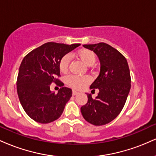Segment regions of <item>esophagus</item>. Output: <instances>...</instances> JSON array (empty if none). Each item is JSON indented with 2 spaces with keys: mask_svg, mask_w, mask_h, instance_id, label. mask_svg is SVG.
Returning a JSON list of instances; mask_svg holds the SVG:
<instances>
[{
  "mask_svg": "<svg viewBox=\"0 0 156 156\" xmlns=\"http://www.w3.org/2000/svg\"><path fill=\"white\" fill-rule=\"evenodd\" d=\"M78 93H79V92H78V91H76V90H73V96L76 95V94H78Z\"/></svg>",
  "mask_w": 156,
  "mask_h": 156,
  "instance_id": "esophagus-1",
  "label": "esophagus"
}]
</instances>
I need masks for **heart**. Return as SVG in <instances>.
I'll use <instances>...</instances> for the list:
<instances>
[{
	"instance_id": "1",
	"label": "heart",
	"mask_w": 156,
	"mask_h": 156,
	"mask_svg": "<svg viewBox=\"0 0 156 156\" xmlns=\"http://www.w3.org/2000/svg\"><path fill=\"white\" fill-rule=\"evenodd\" d=\"M76 56L87 66H92L96 62V54L92 51L89 49H81L76 53ZM70 56L69 55H64L59 61L58 67L62 73H65L69 69ZM90 78L89 76H69L66 78V83L69 87H72L75 89H80L89 83Z\"/></svg>"
}]
</instances>
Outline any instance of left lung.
<instances>
[{"label":"left lung","instance_id":"8db88e82","mask_svg":"<svg viewBox=\"0 0 156 156\" xmlns=\"http://www.w3.org/2000/svg\"><path fill=\"white\" fill-rule=\"evenodd\" d=\"M93 51L101 62V72L90 89H99L94 99L87 94L88 101L80 108L84 119L100 126L112 122L122 110L130 89V75L126 58L109 44L100 42L83 44Z\"/></svg>","mask_w":156,"mask_h":156}]
</instances>
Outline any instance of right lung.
<instances>
[{
  "label": "right lung",
  "instance_id": "add662e5",
  "mask_svg": "<svg viewBox=\"0 0 156 156\" xmlns=\"http://www.w3.org/2000/svg\"><path fill=\"white\" fill-rule=\"evenodd\" d=\"M80 44H69L50 42L28 53L19 68L17 90L26 113L39 123H50L58 119L66 103L72 97V89L64 87L59 78V61ZM61 87L57 94L51 93L49 85Z\"/></svg>",
  "mask_w": 156,
  "mask_h": 156
}]
</instances>
